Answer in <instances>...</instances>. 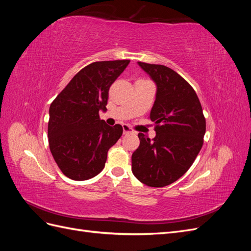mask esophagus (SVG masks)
I'll list each match as a JSON object with an SVG mask.
<instances>
[{
    "instance_id": "34e87169",
    "label": "esophagus",
    "mask_w": 251,
    "mask_h": 251,
    "mask_svg": "<svg viewBox=\"0 0 251 251\" xmlns=\"http://www.w3.org/2000/svg\"><path fill=\"white\" fill-rule=\"evenodd\" d=\"M123 128H124V134H127V133H134L133 128L128 126V125H123Z\"/></svg>"
}]
</instances>
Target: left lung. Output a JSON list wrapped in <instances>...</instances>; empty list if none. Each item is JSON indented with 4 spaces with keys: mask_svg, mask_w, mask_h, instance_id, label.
<instances>
[{
    "mask_svg": "<svg viewBox=\"0 0 251 251\" xmlns=\"http://www.w3.org/2000/svg\"><path fill=\"white\" fill-rule=\"evenodd\" d=\"M157 86L150 119L155 138L139 133L140 144L132 155V172L143 184L163 187L191 168L203 146L206 123L198 96L180 75L163 65L138 62Z\"/></svg>",
    "mask_w": 251,
    "mask_h": 251,
    "instance_id": "obj_1",
    "label": "left lung"
}]
</instances>
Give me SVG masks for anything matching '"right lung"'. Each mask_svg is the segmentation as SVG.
<instances>
[{
	"instance_id": "add662e5",
	"label": "right lung",
	"mask_w": 251,
	"mask_h": 251,
	"mask_svg": "<svg viewBox=\"0 0 251 251\" xmlns=\"http://www.w3.org/2000/svg\"><path fill=\"white\" fill-rule=\"evenodd\" d=\"M130 63L104 60L86 66L52 101L48 138L54 160L65 176L82 181L100 174L108 151L123 135V126H110L100 118L109 89Z\"/></svg>"
}]
</instances>
